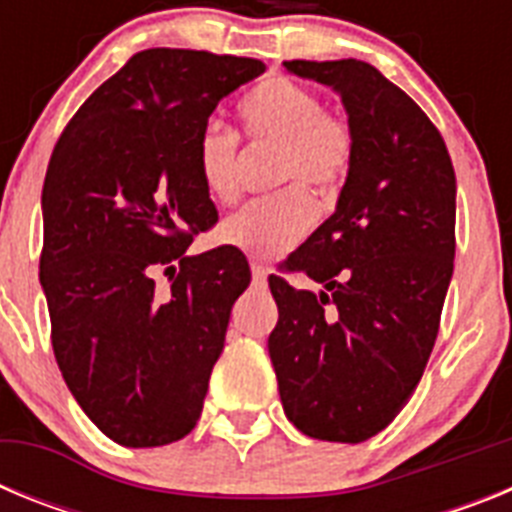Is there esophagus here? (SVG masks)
<instances>
[{
	"label": "esophagus",
	"instance_id": "34e87169",
	"mask_svg": "<svg viewBox=\"0 0 512 512\" xmlns=\"http://www.w3.org/2000/svg\"><path fill=\"white\" fill-rule=\"evenodd\" d=\"M251 274H253V282L256 284H266V266L261 264V261H251Z\"/></svg>",
	"mask_w": 512,
	"mask_h": 512
}]
</instances>
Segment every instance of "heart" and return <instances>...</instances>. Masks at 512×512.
<instances>
[{"mask_svg":"<svg viewBox=\"0 0 512 512\" xmlns=\"http://www.w3.org/2000/svg\"><path fill=\"white\" fill-rule=\"evenodd\" d=\"M238 117L251 143L277 146L271 184L290 187L230 215L220 238L248 256L271 259L295 246L315 220V202L302 184H310L320 197H333L346 187L356 161V133L346 117L325 110L312 89L284 76H269L243 94ZM238 146V135L217 122H207L197 138V174L220 205H233L241 197Z\"/></svg>","mask_w":512,"mask_h":512,"instance_id":"b5f03b06","label":"heart"}]
</instances>
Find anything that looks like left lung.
Wrapping results in <instances>:
<instances>
[{
	"mask_svg": "<svg viewBox=\"0 0 512 512\" xmlns=\"http://www.w3.org/2000/svg\"><path fill=\"white\" fill-rule=\"evenodd\" d=\"M284 66L341 94L356 161L336 212L284 261L323 292L269 277V356L302 433L361 443L405 408L436 343L454 274V164L431 117L369 63Z\"/></svg>",
	"mask_w": 512,
	"mask_h": 512,
	"instance_id": "obj_1",
	"label": "left lung"
}]
</instances>
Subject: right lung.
<instances>
[{
	"label": "right lung",
	"instance_id": "add662e5",
	"mask_svg": "<svg viewBox=\"0 0 512 512\" xmlns=\"http://www.w3.org/2000/svg\"><path fill=\"white\" fill-rule=\"evenodd\" d=\"M256 58L148 48L81 104L43 184L40 284L71 395L130 449L174 443L205 405L246 256H187L217 223L197 138L217 102L264 74ZM170 287L158 290L152 271Z\"/></svg>",
	"mask_w": 512,
	"mask_h": 512
}]
</instances>
